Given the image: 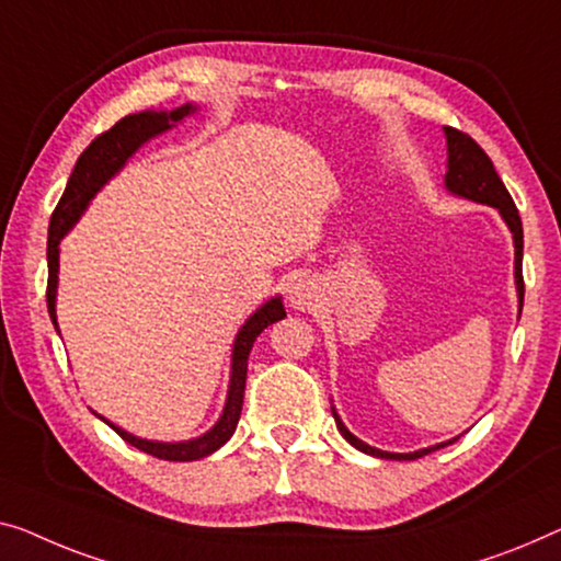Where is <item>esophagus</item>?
<instances>
[{
  "label": "esophagus",
  "mask_w": 561,
  "mask_h": 561,
  "mask_svg": "<svg viewBox=\"0 0 561 561\" xmlns=\"http://www.w3.org/2000/svg\"><path fill=\"white\" fill-rule=\"evenodd\" d=\"M317 297H320V287L312 277H299L289 287V302L295 309H309L314 307Z\"/></svg>",
  "instance_id": "34e87169"
}]
</instances>
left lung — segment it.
Instances as JSON below:
<instances>
[{"mask_svg":"<svg viewBox=\"0 0 561 561\" xmlns=\"http://www.w3.org/2000/svg\"><path fill=\"white\" fill-rule=\"evenodd\" d=\"M446 133V146H448V163H446V191L454 196H461L468 201H476V204L483 206H494L501 214V219L506 221L508 231L514 237V279H516V295H519V314L524 307V277H522V256H524V229H522V216L516 211L512 196L504 186V181L499 179V173L491 163V158L483 153V148L476 144L471 136L456 130V128H443ZM334 423H337V431L345 436L350 446H355L357 450H363L367 456L375 458H390V461H415V458H423L438 450L443 446H450L456 438H450L446 443H436V446L413 450V454H390V450H380L367 446L365 440H360L353 433L347 431V425L340 421L337 411L332 408Z\"/></svg>","mask_w":561,"mask_h":561,"instance_id":"left-lung-1","label":"left lung"}]
</instances>
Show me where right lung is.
Returning a JSON list of instances; mask_svg holds the SVG:
<instances>
[{
	"instance_id": "right-lung-1",
	"label": "right lung",
	"mask_w": 561,
	"mask_h": 561,
	"mask_svg": "<svg viewBox=\"0 0 561 561\" xmlns=\"http://www.w3.org/2000/svg\"><path fill=\"white\" fill-rule=\"evenodd\" d=\"M198 111L196 105H181L173 107V111H144L125 115L123 121L113 125L111 130H105L103 136H98L93 144L82 150L78 163L70 173V181H67L65 194L57 204L53 219H49V237H47V309L49 317H53L55 330L57 328V272H60V241L65 233L70 231L75 224L80 221V216L85 214L90 201L95 198L100 188L105 186L107 181L118 173L125 163L130 161L136 150L148 144L150 138L161 136V133L171 130L173 125H179L183 118L194 115ZM282 317H287L282 305V297H272L256 309V312L249 317V320L241 324L237 332V340H233L231 347V378H229V390H227V403H224V411L211 428H208L204 436L191 438V440H148L138 438L133 433L123 431L121 425H115L95 413L100 421H105L111 428L118 433V436L136 446L144 454H150L156 458H163V461H198V458L211 456L214 450H219L224 443H227L233 431H237L241 405H244V388H247V360L249 353H252L254 340L262 334L272 322H279Z\"/></svg>"
}]
</instances>
